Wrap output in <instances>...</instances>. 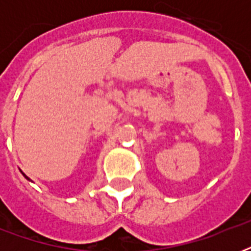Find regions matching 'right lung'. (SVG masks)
Here are the masks:
<instances>
[{"mask_svg": "<svg viewBox=\"0 0 251 251\" xmlns=\"http://www.w3.org/2000/svg\"><path fill=\"white\" fill-rule=\"evenodd\" d=\"M23 176H25V178H27V179H28V181H31V179H29V178H28V177H27V176H25V173H23Z\"/></svg>", "mask_w": 251, "mask_h": 251, "instance_id": "obj_1", "label": "right lung"}]
</instances>
